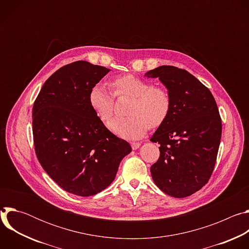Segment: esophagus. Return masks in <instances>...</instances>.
Wrapping results in <instances>:
<instances>
[{
	"mask_svg": "<svg viewBox=\"0 0 249 249\" xmlns=\"http://www.w3.org/2000/svg\"><path fill=\"white\" fill-rule=\"evenodd\" d=\"M142 143H140V142H133V143H131V146H132V149L133 150H137L141 147Z\"/></svg>",
	"mask_w": 249,
	"mask_h": 249,
	"instance_id": "1",
	"label": "esophagus"
}]
</instances>
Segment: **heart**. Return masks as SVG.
<instances>
[{
    "label": "heart",
    "instance_id": "b5f03b06",
    "mask_svg": "<svg viewBox=\"0 0 249 249\" xmlns=\"http://www.w3.org/2000/svg\"><path fill=\"white\" fill-rule=\"evenodd\" d=\"M114 94L128 96V105L124 118H116L109 123V129L123 139H137L144 136L148 128H158L167 119L171 99L168 91L160 87H152L144 80L132 75L115 78L111 82ZM90 107L103 122L113 116L114 100L112 94L98 84L92 87L89 94Z\"/></svg>",
    "mask_w": 249,
    "mask_h": 249
}]
</instances>
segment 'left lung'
<instances>
[{
	"instance_id": "obj_1",
	"label": "left lung",
	"mask_w": 249,
	"mask_h": 249,
	"mask_svg": "<svg viewBox=\"0 0 249 249\" xmlns=\"http://www.w3.org/2000/svg\"><path fill=\"white\" fill-rule=\"evenodd\" d=\"M145 76L159 78L171 99L167 119L151 138L160 145L153 180L171 197L190 196L208 182L216 163L222 136L216 100L186 70L160 66Z\"/></svg>"
}]
</instances>
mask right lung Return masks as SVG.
Returning <instances> with one entry per match:
<instances>
[{
  "label": "right lung",
  "instance_id": "1",
  "mask_svg": "<svg viewBox=\"0 0 249 249\" xmlns=\"http://www.w3.org/2000/svg\"><path fill=\"white\" fill-rule=\"evenodd\" d=\"M110 70L77 61L63 66L44 83L32 108L35 153L65 191L92 196L114 180L128 142L104 126L89 94Z\"/></svg>",
  "mask_w": 249,
  "mask_h": 249
}]
</instances>
